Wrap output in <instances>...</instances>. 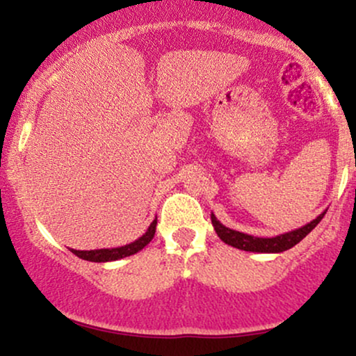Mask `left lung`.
I'll use <instances>...</instances> for the list:
<instances>
[{
    "instance_id": "8db88e82",
    "label": "left lung",
    "mask_w": 356,
    "mask_h": 356,
    "mask_svg": "<svg viewBox=\"0 0 356 356\" xmlns=\"http://www.w3.org/2000/svg\"><path fill=\"white\" fill-rule=\"evenodd\" d=\"M326 211H323L316 219L312 220V222L305 224V226L298 227V229L277 234L275 238H256V236L229 229V227L224 226L214 214H211V220L212 226H214L216 234L219 236L220 241H224V243L229 244L232 248L243 249V251L249 252H283L286 249H291L293 246H296L301 239H305L306 236L318 226V222L325 218Z\"/></svg>"
}]
</instances>
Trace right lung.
I'll return each mask as SVG.
<instances>
[{"mask_svg": "<svg viewBox=\"0 0 356 356\" xmlns=\"http://www.w3.org/2000/svg\"><path fill=\"white\" fill-rule=\"evenodd\" d=\"M155 226H157V218L150 222L149 229L145 231V234H142L140 238L134 241V243L125 244V246L108 248V249H90V251H76V249H70V251L75 256L81 257V259L92 261V263H107V261L122 259V257L132 256V254H136V252L140 251V249H144L154 238Z\"/></svg>", "mask_w": 356, "mask_h": 356, "instance_id": "add662e5", "label": "right lung"}]
</instances>
